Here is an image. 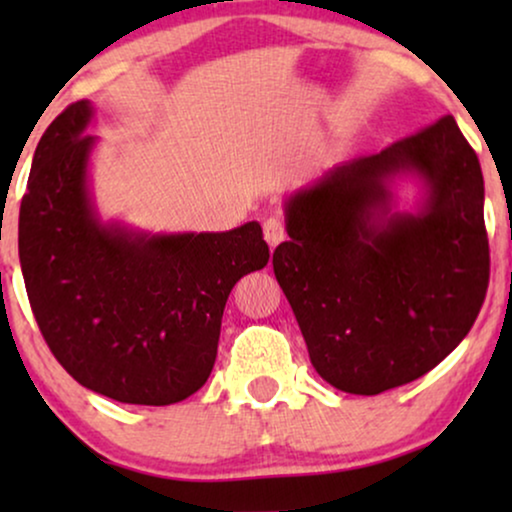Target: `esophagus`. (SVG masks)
<instances>
[{
    "mask_svg": "<svg viewBox=\"0 0 512 512\" xmlns=\"http://www.w3.org/2000/svg\"><path fill=\"white\" fill-rule=\"evenodd\" d=\"M263 237H265V242L270 244V247H277V244L286 237L284 221L277 219V216H270V219H265L263 221Z\"/></svg>",
    "mask_w": 512,
    "mask_h": 512,
    "instance_id": "esophagus-1",
    "label": "esophagus"
}]
</instances>
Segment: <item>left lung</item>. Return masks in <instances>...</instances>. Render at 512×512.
I'll return each mask as SVG.
<instances>
[{"mask_svg": "<svg viewBox=\"0 0 512 512\" xmlns=\"http://www.w3.org/2000/svg\"><path fill=\"white\" fill-rule=\"evenodd\" d=\"M423 181L415 215L390 184ZM485 181L443 116L373 156L335 165L286 200L272 268L317 373L375 396L436 368L471 331L489 284Z\"/></svg>", "mask_w": 512, "mask_h": 512, "instance_id": "8db88e82", "label": "left lung"}]
</instances>
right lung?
I'll return each instance as SVG.
<instances>
[{"mask_svg":"<svg viewBox=\"0 0 512 512\" xmlns=\"http://www.w3.org/2000/svg\"><path fill=\"white\" fill-rule=\"evenodd\" d=\"M90 118V102L69 104L34 151L18 221L27 298L83 387L121 403H179L207 382L226 300L268 265V244L256 221L179 235L104 226L88 191Z\"/></svg>","mask_w":512,"mask_h":512,"instance_id":"add662e5","label":"right lung"}]
</instances>
